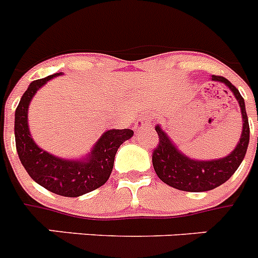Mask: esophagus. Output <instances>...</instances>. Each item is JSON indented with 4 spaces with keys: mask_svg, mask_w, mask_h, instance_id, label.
<instances>
[{
    "mask_svg": "<svg viewBox=\"0 0 258 258\" xmlns=\"http://www.w3.org/2000/svg\"><path fill=\"white\" fill-rule=\"evenodd\" d=\"M149 126H151V124H149V123L145 120L144 116H143V118H140V120H139L138 123H135V127H134V130H135L136 132H139V131H142V130L147 128V127H149Z\"/></svg>",
    "mask_w": 258,
    "mask_h": 258,
    "instance_id": "esophagus-1",
    "label": "esophagus"
}]
</instances>
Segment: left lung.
<instances>
[{
	"label": "left lung",
	"mask_w": 258,
	"mask_h": 258,
	"mask_svg": "<svg viewBox=\"0 0 258 258\" xmlns=\"http://www.w3.org/2000/svg\"><path fill=\"white\" fill-rule=\"evenodd\" d=\"M210 79L213 82L223 83L237 100L243 118L240 140L237 142L234 151L226 157L217 160H195L179 151L162 127L157 124L156 131L160 138V143L152 156L154 171L163 183L180 191L205 192L227 182L237 167L240 166L249 144V123L240 92L223 76L212 75Z\"/></svg>",
	"instance_id": "8db88e82"
}]
</instances>
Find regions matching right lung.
Wrapping results in <instances>:
<instances>
[{"label": "right lung", "mask_w": 258, "mask_h": 258, "mask_svg": "<svg viewBox=\"0 0 258 258\" xmlns=\"http://www.w3.org/2000/svg\"><path fill=\"white\" fill-rule=\"evenodd\" d=\"M59 75L62 73L33 80L24 92L15 110V144L22 165L37 184L55 195L78 197L107 182L118 148L132 138L134 131L130 128L107 130L95 143L91 152L78 160L53 156L41 149L30 132L28 106L36 92Z\"/></svg>", "instance_id": "obj_1"}]
</instances>
